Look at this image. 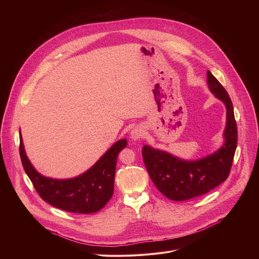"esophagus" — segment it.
Masks as SVG:
<instances>
[{
	"label": "esophagus",
	"instance_id": "34e87169",
	"mask_svg": "<svg viewBox=\"0 0 259 259\" xmlns=\"http://www.w3.org/2000/svg\"><path fill=\"white\" fill-rule=\"evenodd\" d=\"M130 135H131V139H132V140H139L140 138L143 137V135H144V130H143L142 127L136 126V127H134V128L131 130Z\"/></svg>",
	"mask_w": 259,
	"mask_h": 259
}]
</instances>
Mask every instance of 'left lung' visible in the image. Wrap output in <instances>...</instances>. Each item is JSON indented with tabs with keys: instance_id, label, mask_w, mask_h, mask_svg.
Returning <instances> with one entry per match:
<instances>
[{
	"instance_id": "8db88e82",
	"label": "left lung",
	"mask_w": 259,
	"mask_h": 259,
	"mask_svg": "<svg viewBox=\"0 0 259 259\" xmlns=\"http://www.w3.org/2000/svg\"><path fill=\"white\" fill-rule=\"evenodd\" d=\"M208 88L226 105L227 124L224 144L199 160H183L150 145L142 147L145 167L156 188L168 199L186 201L218 187L229 176L238 142L237 124L232 100L217 79L207 71Z\"/></svg>"
}]
</instances>
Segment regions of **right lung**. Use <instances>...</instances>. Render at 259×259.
<instances>
[{
	"mask_svg": "<svg viewBox=\"0 0 259 259\" xmlns=\"http://www.w3.org/2000/svg\"><path fill=\"white\" fill-rule=\"evenodd\" d=\"M19 138L24 171L45 202L67 212L88 214L101 210L113 197L117 159L127 145L125 138L115 142L87 171L66 179L47 177L36 171L26 156L20 131Z\"/></svg>",
	"mask_w": 259,
	"mask_h": 259,
	"instance_id": "obj_1",
	"label": "right lung"
}]
</instances>
